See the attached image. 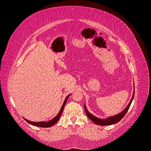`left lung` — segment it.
Listing matches in <instances>:
<instances>
[{
	"label": "left lung",
	"instance_id": "left-lung-1",
	"mask_svg": "<svg viewBox=\"0 0 151 151\" xmlns=\"http://www.w3.org/2000/svg\"><path fill=\"white\" fill-rule=\"evenodd\" d=\"M134 96V91L133 96H132L131 101H130V102H129V103L128 104V105L126 106V108L122 112L119 113V114L111 116V117L106 118V119H99V118L95 117V116H94L93 115H92L91 113L88 112V111L86 109V106L84 105V109H85L86 113L87 116L88 117V118H90V120H92V121L93 122L94 124L99 125V126H109V125L116 124V123L119 122L120 120H121L122 118L124 117V115L126 114V113L127 112V111H128V109H129V106H130V105H131L132 102V101H133Z\"/></svg>",
	"mask_w": 151,
	"mask_h": 151
}]
</instances>
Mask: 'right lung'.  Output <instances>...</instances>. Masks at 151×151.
Returning a JSON list of instances; mask_svg holds the SVG:
<instances>
[{
  "label": "right lung",
  "instance_id": "right-lung-1",
  "mask_svg": "<svg viewBox=\"0 0 151 151\" xmlns=\"http://www.w3.org/2000/svg\"><path fill=\"white\" fill-rule=\"evenodd\" d=\"M69 95H70V94H69L68 96L66 97V99H65L64 103H63V105H62L61 108V110H60L59 113H58V115L56 116V117L53 118L52 119L50 120V121H48V122H34L29 121V120H27V119H25V121H26L27 123H29V124H31V125H32V126H37V127H51V126H54V125H55V124H56V123L58 122V120L59 119L60 117H61L63 111L64 106H65V105L66 102H67V101H68V97L69 96Z\"/></svg>",
  "mask_w": 151,
  "mask_h": 151
}]
</instances>
